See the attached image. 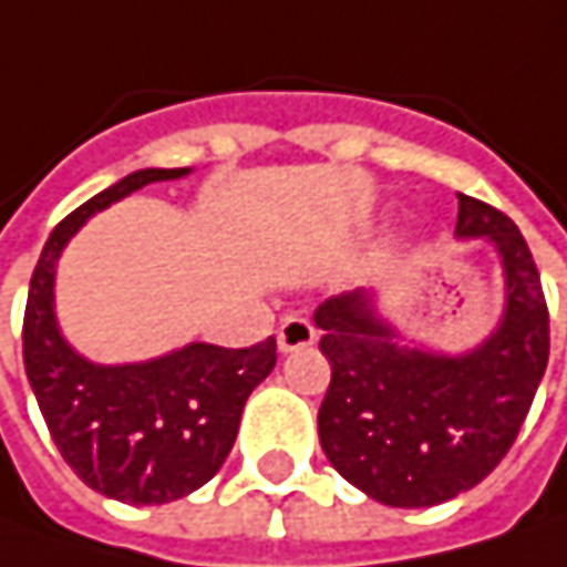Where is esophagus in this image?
I'll return each mask as SVG.
<instances>
[{
	"instance_id": "obj_1",
	"label": "esophagus",
	"mask_w": 567,
	"mask_h": 567,
	"mask_svg": "<svg viewBox=\"0 0 567 567\" xmlns=\"http://www.w3.org/2000/svg\"><path fill=\"white\" fill-rule=\"evenodd\" d=\"M312 343H316V328H312V321H306V318L299 316L284 318V324H280V331H277V347H280L284 353L302 350V347H312Z\"/></svg>"
}]
</instances>
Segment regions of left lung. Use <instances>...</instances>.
<instances>
[{"label": "left lung", "mask_w": 567, "mask_h": 567, "mask_svg": "<svg viewBox=\"0 0 567 567\" xmlns=\"http://www.w3.org/2000/svg\"><path fill=\"white\" fill-rule=\"evenodd\" d=\"M457 236L486 239L505 271V312L461 357L403 343L365 290L316 309L331 384L318 439L347 483L391 508H429L483 483L514 445L549 362V309L520 229L457 195Z\"/></svg>", "instance_id": "8db88e82"}]
</instances>
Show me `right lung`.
<instances>
[{
  "label": "right lung",
  "mask_w": 567,
  "mask_h": 567,
  "mask_svg": "<svg viewBox=\"0 0 567 567\" xmlns=\"http://www.w3.org/2000/svg\"><path fill=\"white\" fill-rule=\"evenodd\" d=\"M183 169H138L103 188L50 233L24 309V369L59 454L100 495L125 505L176 502L224 467L249 394L271 375L277 340L227 350L186 343L125 365L84 360L53 309L55 261L87 217Z\"/></svg>",
  "instance_id": "1"
}]
</instances>
